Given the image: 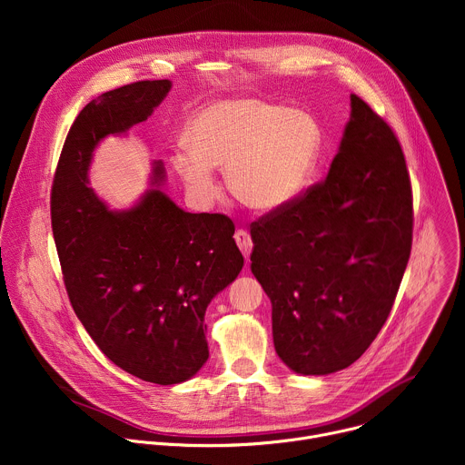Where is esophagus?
<instances>
[{"mask_svg": "<svg viewBox=\"0 0 465 465\" xmlns=\"http://www.w3.org/2000/svg\"><path fill=\"white\" fill-rule=\"evenodd\" d=\"M235 242H237V246L241 248L242 255L248 259V257H250V252H252V239H250L248 232H246V230H237V232H235Z\"/></svg>", "mask_w": 465, "mask_h": 465, "instance_id": "esophagus-1", "label": "esophagus"}]
</instances>
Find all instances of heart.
<instances>
[{
	"instance_id": "1",
	"label": "heart",
	"mask_w": 465,
	"mask_h": 465,
	"mask_svg": "<svg viewBox=\"0 0 465 465\" xmlns=\"http://www.w3.org/2000/svg\"><path fill=\"white\" fill-rule=\"evenodd\" d=\"M189 142H180L171 163L196 203L217 194V169L226 183L253 212L287 208L305 189L322 149L316 121L283 104L261 99H223L198 112L189 126Z\"/></svg>"
}]
</instances>
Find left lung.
Wrapping results in <instances>:
<instances>
[{
    "instance_id": "8db88e82",
    "label": "left lung",
    "mask_w": 465,
    "mask_h": 465,
    "mask_svg": "<svg viewBox=\"0 0 465 465\" xmlns=\"http://www.w3.org/2000/svg\"><path fill=\"white\" fill-rule=\"evenodd\" d=\"M250 235L280 359L302 375L351 366L384 325L412 248L411 178L388 123L351 95L325 180Z\"/></svg>"
}]
</instances>
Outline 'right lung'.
Wrapping results in <instances>:
<instances>
[{"instance_id":"add662e5","label":"right lung","mask_w":465,"mask_h":465,"mask_svg":"<svg viewBox=\"0 0 465 465\" xmlns=\"http://www.w3.org/2000/svg\"><path fill=\"white\" fill-rule=\"evenodd\" d=\"M171 81L132 83L90 101L74 121L51 189L53 237L72 307L99 350L126 373L156 384L191 379L210 357L204 314L241 272L232 219L187 213L151 189L128 210L88 185L97 145L145 121Z\"/></svg>"}]
</instances>
